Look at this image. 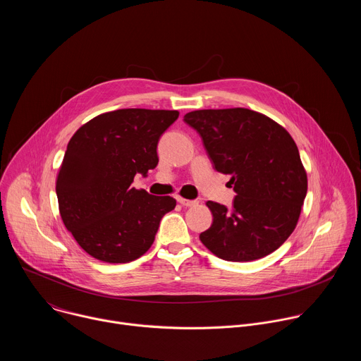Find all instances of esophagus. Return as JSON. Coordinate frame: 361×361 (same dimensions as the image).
Returning <instances> with one entry per match:
<instances>
[{
    "instance_id": "esophagus-1",
    "label": "esophagus",
    "mask_w": 361,
    "mask_h": 361,
    "mask_svg": "<svg viewBox=\"0 0 361 361\" xmlns=\"http://www.w3.org/2000/svg\"><path fill=\"white\" fill-rule=\"evenodd\" d=\"M177 201L184 205V207H195V205H198V201L197 200H185V198H181V197H177Z\"/></svg>"
}]
</instances>
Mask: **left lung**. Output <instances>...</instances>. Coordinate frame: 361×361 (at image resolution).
Here are the masks:
<instances>
[{"instance_id": "1", "label": "left lung", "mask_w": 361, "mask_h": 361, "mask_svg": "<svg viewBox=\"0 0 361 361\" xmlns=\"http://www.w3.org/2000/svg\"><path fill=\"white\" fill-rule=\"evenodd\" d=\"M184 121L201 137L214 169L230 174L233 207L207 201L213 224L201 243L227 262H252L277 250L294 231L307 194V174L291 135L252 110H197Z\"/></svg>"}]
</instances>
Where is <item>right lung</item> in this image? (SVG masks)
I'll list each match as a JSON object with an SVG mask.
<instances>
[{
    "instance_id": "1",
    "label": "right lung",
    "mask_w": 361,
    "mask_h": 361,
    "mask_svg": "<svg viewBox=\"0 0 361 361\" xmlns=\"http://www.w3.org/2000/svg\"><path fill=\"white\" fill-rule=\"evenodd\" d=\"M177 118L176 110H116L71 137L56 184L59 207L67 230L94 259L137 260L174 210L173 197L151 195L131 183L157 167L159 140Z\"/></svg>"
}]
</instances>
